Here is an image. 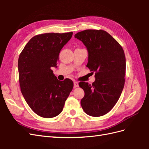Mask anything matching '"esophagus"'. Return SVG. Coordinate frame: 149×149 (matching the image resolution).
Listing matches in <instances>:
<instances>
[{
  "instance_id": "obj_1",
  "label": "esophagus",
  "mask_w": 149,
  "mask_h": 149,
  "mask_svg": "<svg viewBox=\"0 0 149 149\" xmlns=\"http://www.w3.org/2000/svg\"><path fill=\"white\" fill-rule=\"evenodd\" d=\"M79 86V84L78 83L77 81H74V88H77Z\"/></svg>"
}]
</instances>
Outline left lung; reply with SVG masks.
Returning <instances> with one entry per match:
<instances>
[{
  "label": "left lung",
  "instance_id": "left-lung-1",
  "mask_svg": "<svg viewBox=\"0 0 149 149\" xmlns=\"http://www.w3.org/2000/svg\"><path fill=\"white\" fill-rule=\"evenodd\" d=\"M74 37L86 47V66L93 73L95 72L96 78L92 84L79 83L84 91L81 105L89 116H104L115 106L124 86L126 63L124 49L102 30H85L75 34Z\"/></svg>",
  "mask_w": 149,
  "mask_h": 149
}]
</instances>
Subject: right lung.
<instances>
[{
    "mask_svg": "<svg viewBox=\"0 0 149 149\" xmlns=\"http://www.w3.org/2000/svg\"><path fill=\"white\" fill-rule=\"evenodd\" d=\"M73 32L48 33L34 36L20 53L18 61L21 92L35 114L44 118L60 114L73 88L70 79L58 80L56 67L62 48Z\"/></svg>",
    "mask_w": 149,
    "mask_h": 149,
    "instance_id": "obj_1",
    "label": "right lung"
}]
</instances>
